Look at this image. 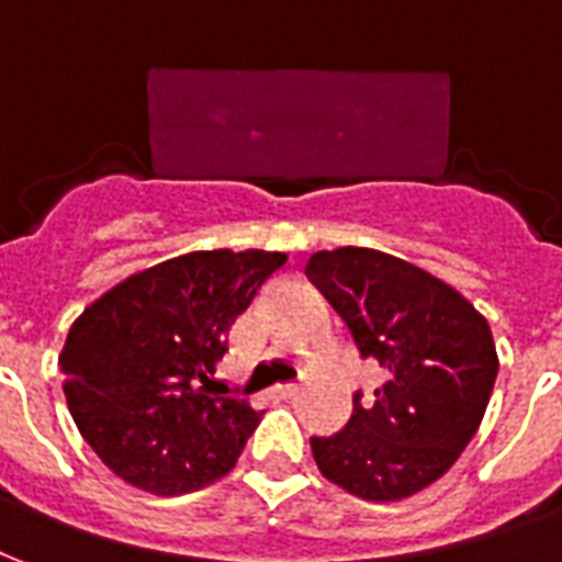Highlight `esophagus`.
<instances>
[{
  "label": "esophagus",
  "mask_w": 562,
  "mask_h": 562,
  "mask_svg": "<svg viewBox=\"0 0 562 562\" xmlns=\"http://www.w3.org/2000/svg\"><path fill=\"white\" fill-rule=\"evenodd\" d=\"M296 394H299V385H276V387H272V396H278V400H293Z\"/></svg>",
  "instance_id": "34e87169"
}]
</instances>
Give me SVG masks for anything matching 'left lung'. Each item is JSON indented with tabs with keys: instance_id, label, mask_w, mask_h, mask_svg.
Wrapping results in <instances>:
<instances>
[{
	"instance_id": "obj_1",
	"label": "left lung",
	"mask_w": 562,
	"mask_h": 562,
	"mask_svg": "<svg viewBox=\"0 0 562 562\" xmlns=\"http://www.w3.org/2000/svg\"><path fill=\"white\" fill-rule=\"evenodd\" d=\"M305 276L358 356L382 367L373 400L356 391L349 424L311 438L316 468L364 501L415 495L457 462L486 415L497 376L492 328L453 286L385 251H316Z\"/></svg>"
}]
</instances>
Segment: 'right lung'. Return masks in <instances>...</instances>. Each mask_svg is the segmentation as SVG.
<instances>
[{
    "mask_svg": "<svg viewBox=\"0 0 562 562\" xmlns=\"http://www.w3.org/2000/svg\"><path fill=\"white\" fill-rule=\"evenodd\" d=\"M281 251H192L130 276L76 319L58 367L67 408L109 471L150 495H186L236 465L260 415L210 394L227 328Z\"/></svg>",
    "mask_w": 562,
    "mask_h": 562,
    "instance_id": "add662e5",
    "label": "right lung"
}]
</instances>
